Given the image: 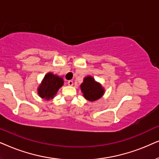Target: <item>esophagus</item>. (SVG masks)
I'll return each instance as SVG.
<instances>
[{"mask_svg":"<svg viewBox=\"0 0 159 159\" xmlns=\"http://www.w3.org/2000/svg\"><path fill=\"white\" fill-rule=\"evenodd\" d=\"M67 84H68L69 86H73V81H71V80H70V81H67Z\"/></svg>","mask_w":159,"mask_h":159,"instance_id":"esophagus-1","label":"esophagus"}]
</instances>
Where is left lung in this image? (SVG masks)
I'll use <instances>...</instances> for the list:
<instances>
[{"instance_id": "left-lung-1", "label": "left lung", "mask_w": 159, "mask_h": 159, "mask_svg": "<svg viewBox=\"0 0 159 159\" xmlns=\"http://www.w3.org/2000/svg\"><path fill=\"white\" fill-rule=\"evenodd\" d=\"M84 98L90 102L100 99L105 93L104 88L92 76L84 78V82L80 86Z\"/></svg>"}]
</instances>
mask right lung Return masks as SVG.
<instances>
[{
  "label": "right lung",
  "mask_w": 159,
  "mask_h": 159,
  "mask_svg": "<svg viewBox=\"0 0 159 159\" xmlns=\"http://www.w3.org/2000/svg\"><path fill=\"white\" fill-rule=\"evenodd\" d=\"M64 84L63 78L58 75L48 73L44 76L41 84L38 89V94L42 99L49 100L56 95L59 89Z\"/></svg>",
  "instance_id": "add662e5"
}]
</instances>
